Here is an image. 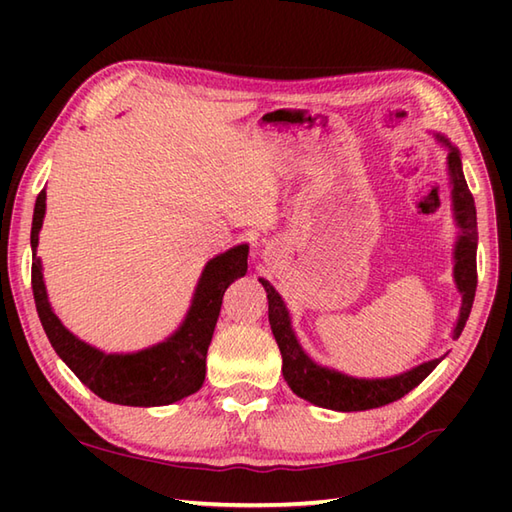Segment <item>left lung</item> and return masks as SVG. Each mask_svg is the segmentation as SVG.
Here are the masks:
<instances>
[{"mask_svg": "<svg viewBox=\"0 0 512 512\" xmlns=\"http://www.w3.org/2000/svg\"><path fill=\"white\" fill-rule=\"evenodd\" d=\"M43 217H46V189L37 195L30 228L32 295H35L43 332L61 361L79 376L85 387L114 405L160 407L195 394L204 383L202 354L206 356V347H209L206 341L220 314L222 295L231 281L246 273L248 246H233L206 262L187 314L165 339L136 352H105L65 328L50 306L46 281H43V264L37 255ZM270 325L284 356L286 376L295 378V389L306 396V391L312 387V374L306 372V367H299L301 372H295V363L299 361L297 339L290 328L288 314L270 312Z\"/></svg>", "mask_w": 512, "mask_h": 512, "instance_id": "1", "label": "left lung"}]
</instances>
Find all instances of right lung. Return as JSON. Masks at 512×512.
Returning <instances> with one entry per match:
<instances>
[{
    "label": "right lung",
    "mask_w": 512,
    "mask_h": 512,
    "mask_svg": "<svg viewBox=\"0 0 512 512\" xmlns=\"http://www.w3.org/2000/svg\"><path fill=\"white\" fill-rule=\"evenodd\" d=\"M436 140L449 151L447 171H449V184H451V206H453L455 226H458L460 231L458 239H455L453 244V281H455V288H458V292L462 295L458 321H455L453 332H451V339L455 341L460 339L466 319H469L473 299H475V288H477V266H475L477 215H475V202L469 191V184L464 180L460 149L442 134H436ZM262 286L268 292V303H270L268 308L277 306L275 301H281V297L277 295L275 288L270 286L268 281H262ZM297 356L299 361L295 363V372H301L299 367H306V372L312 374V387L310 391H306V396H303V391L299 394L295 389V378H288L284 372L288 385L297 396L310 400L312 405L332 409V411H365V409L385 407L389 402L409 394L413 387H418L444 358V356L433 358V361L422 363L418 367L409 369L405 374H398L391 378H354V376L336 372V369L321 367L314 363L312 358L301 350L299 341H297Z\"/></svg>",
    "instance_id": "add662e5"
}]
</instances>
